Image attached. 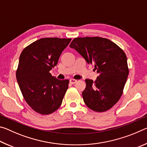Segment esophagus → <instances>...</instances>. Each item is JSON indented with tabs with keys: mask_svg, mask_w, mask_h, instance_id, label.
<instances>
[{
	"mask_svg": "<svg viewBox=\"0 0 147 147\" xmlns=\"http://www.w3.org/2000/svg\"><path fill=\"white\" fill-rule=\"evenodd\" d=\"M70 83L72 84H74L76 82V80H74V79H70Z\"/></svg>",
	"mask_w": 147,
	"mask_h": 147,
	"instance_id": "1",
	"label": "esophagus"
}]
</instances>
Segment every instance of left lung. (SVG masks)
Instances as JSON below:
<instances>
[{"label":"left lung","instance_id":"1","mask_svg":"<svg viewBox=\"0 0 147 147\" xmlns=\"http://www.w3.org/2000/svg\"><path fill=\"white\" fill-rule=\"evenodd\" d=\"M69 47L93 64L98 74L94 81L85 80L82 96L86 106L96 112L112 108L123 94L129 73L124 52L109 39L100 37L74 38Z\"/></svg>","mask_w":147,"mask_h":147}]
</instances>
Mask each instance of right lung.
<instances>
[{
	"instance_id": "1",
	"label": "right lung",
	"mask_w": 147,
	"mask_h": 147,
	"mask_svg": "<svg viewBox=\"0 0 147 147\" xmlns=\"http://www.w3.org/2000/svg\"><path fill=\"white\" fill-rule=\"evenodd\" d=\"M71 39L46 38L24 48L19 57L16 78L27 104L37 113L49 115L61 106L69 80H58L50 71Z\"/></svg>"
}]
</instances>
